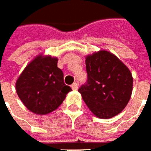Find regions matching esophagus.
<instances>
[{
	"label": "esophagus",
	"instance_id": "esophagus-1",
	"mask_svg": "<svg viewBox=\"0 0 151 151\" xmlns=\"http://www.w3.org/2000/svg\"><path fill=\"white\" fill-rule=\"evenodd\" d=\"M71 88H72L73 90H78V84H77V83H73V84L71 85Z\"/></svg>",
	"mask_w": 151,
	"mask_h": 151
}]
</instances>
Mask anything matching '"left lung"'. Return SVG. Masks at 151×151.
<instances>
[{"label": "left lung", "mask_w": 151, "mask_h": 151, "mask_svg": "<svg viewBox=\"0 0 151 151\" xmlns=\"http://www.w3.org/2000/svg\"><path fill=\"white\" fill-rule=\"evenodd\" d=\"M87 84L79 89L95 116L111 119L127 105L133 91V76L114 54L100 50L86 56Z\"/></svg>", "instance_id": "obj_1"}]
</instances>
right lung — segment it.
Segmentation results:
<instances>
[{"mask_svg":"<svg viewBox=\"0 0 151 151\" xmlns=\"http://www.w3.org/2000/svg\"><path fill=\"white\" fill-rule=\"evenodd\" d=\"M57 57L38 55L24 69L16 82V90L24 105L32 112L46 115L56 110L71 91L63 82Z\"/></svg>","mask_w":151,"mask_h":151,"instance_id":"obj_1","label":"right lung"}]
</instances>
